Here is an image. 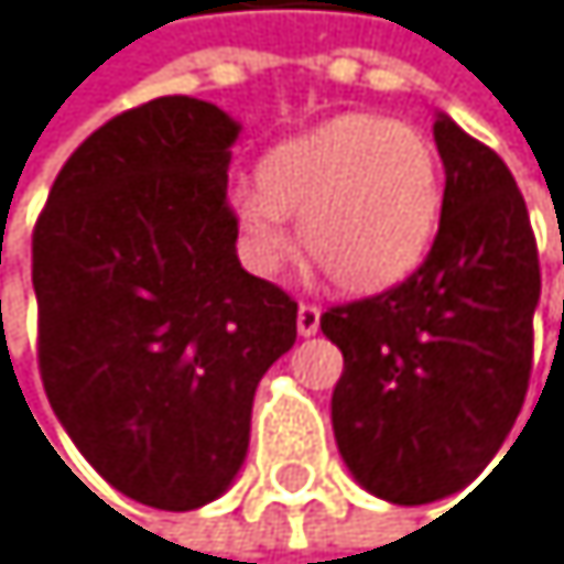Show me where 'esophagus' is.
<instances>
[{
  "mask_svg": "<svg viewBox=\"0 0 564 564\" xmlns=\"http://www.w3.org/2000/svg\"><path fill=\"white\" fill-rule=\"evenodd\" d=\"M297 330L301 337H311L321 330V307L317 304H301L297 307Z\"/></svg>",
  "mask_w": 564,
  "mask_h": 564,
  "instance_id": "esophagus-1",
  "label": "esophagus"
}]
</instances>
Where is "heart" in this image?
Here are the masks:
<instances>
[{"label":"heart","instance_id":"b5f03b06","mask_svg":"<svg viewBox=\"0 0 564 564\" xmlns=\"http://www.w3.org/2000/svg\"><path fill=\"white\" fill-rule=\"evenodd\" d=\"M257 183L230 196L250 263L284 267V217H301L307 257L344 294H378L414 273L445 207L434 140L378 112H340L284 140L263 156Z\"/></svg>","mask_w":564,"mask_h":564}]
</instances>
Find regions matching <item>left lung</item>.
<instances>
[{
	"instance_id": "left-lung-1",
	"label": "left lung",
	"mask_w": 564,
	"mask_h": 564,
	"mask_svg": "<svg viewBox=\"0 0 564 564\" xmlns=\"http://www.w3.org/2000/svg\"><path fill=\"white\" fill-rule=\"evenodd\" d=\"M445 207L404 284L337 304L321 330L344 375L330 421L344 465L371 495L427 505L498 455L532 375L539 247L505 160L437 112Z\"/></svg>"
}]
</instances>
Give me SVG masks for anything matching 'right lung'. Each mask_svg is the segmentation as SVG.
<instances>
[{"instance_id": "1", "label": "right lung", "mask_w": 564, "mask_h": 564, "mask_svg": "<svg viewBox=\"0 0 564 564\" xmlns=\"http://www.w3.org/2000/svg\"><path fill=\"white\" fill-rule=\"evenodd\" d=\"M240 123L193 96L112 116L59 170L32 230L39 375L83 458L133 501L220 498L297 304L240 267L227 204Z\"/></svg>"}]
</instances>
